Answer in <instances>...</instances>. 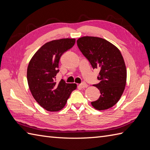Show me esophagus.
<instances>
[{"label":"esophagus","instance_id":"obj_1","mask_svg":"<svg viewBox=\"0 0 150 150\" xmlns=\"http://www.w3.org/2000/svg\"><path fill=\"white\" fill-rule=\"evenodd\" d=\"M79 87H81V88H86L88 86V85L86 83H85V82H83V83H81V84H79Z\"/></svg>","mask_w":150,"mask_h":150}]
</instances>
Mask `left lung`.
<instances>
[{"instance_id": "left-lung-1", "label": "left lung", "mask_w": 150, "mask_h": 150, "mask_svg": "<svg viewBox=\"0 0 150 150\" xmlns=\"http://www.w3.org/2000/svg\"><path fill=\"white\" fill-rule=\"evenodd\" d=\"M78 47L93 69H99L98 80L94 85L100 91L93 107L104 110L112 107L120 99L126 83V68L117 47L106 40L95 36H83L77 40Z\"/></svg>"}]
</instances>
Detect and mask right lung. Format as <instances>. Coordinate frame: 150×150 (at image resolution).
Listing matches in <instances>:
<instances>
[{
  "label": "right lung",
  "instance_id": "right-lung-1",
  "mask_svg": "<svg viewBox=\"0 0 150 150\" xmlns=\"http://www.w3.org/2000/svg\"><path fill=\"white\" fill-rule=\"evenodd\" d=\"M74 38H62L46 43L36 52L28 67L27 79L31 94L42 107L58 112L64 107L75 83L56 82L62 55L75 44Z\"/></svg>",
  "mask_w": 150,
  "mask_h": 150
}]
</instances>
